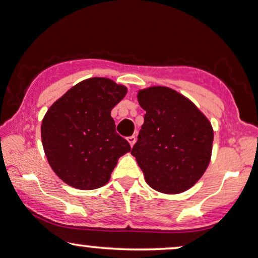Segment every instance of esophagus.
<instances>
[{
	"label": "esophagus",
	"instance_id": "obj_1",
	"mask_svg": "<svg viewBox=\"0 0 258 258\" xmlns=\"http://www.w3.org/2000/svg\"><path fill=\"white\" fill-rule=\"evenodd\" d=\"M128 142L130 144V147H133V146H134L135 142H136V138H135V136H134V135L129 136V138H128Z\"/></svg>",
	"mask_w": 258,
	"mask_h": 258
}]
</instances>
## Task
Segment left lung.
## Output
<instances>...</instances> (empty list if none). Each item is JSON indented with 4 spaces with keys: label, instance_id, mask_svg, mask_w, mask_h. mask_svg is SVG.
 I'll return each instance as SVG.
<instances>
[{
    "label": "left lung",
    "instance_id": "1",
    "mask_svg": "<svg viewBox=\"0 0 258 258\" xmlns=\"http://www.w3.org/2000/svg\"><path fill=\"white\" fill-rule=\"evenodd\" d=\"M145 122L132 149L146 182L163 194H180L195 185L208 167L214 133L197 106L172 88L139 91Z\"/></svg>",
    "mask_w": 258,
    "mask_h": 258
}]
</instances>
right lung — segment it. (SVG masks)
I'll use <instances>...</instances> for the list:
<instances>
[{
	"instance_id": "1",
	"label": "right lung",
	"mask_w": 258,
	"mask_h": 258,
	"mask_svg": "<svg viewBox=\"0 0 258 258\" xmlns=\"http://www.w3.org/2000/svg\"><path fill=\"white\" fill-rule=\"evenodd\" d=\"M125 94V86L91 78L47 110L41 122L43 148L53 172L68 185L81 190L105 185L118 158L130 152L111 117V110Z\"/></svg>"
}]
</instances>
